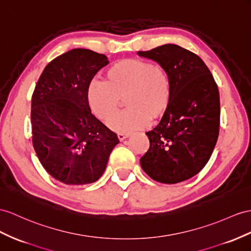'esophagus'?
<instances>
[{
	"mask_svg": "<svg viewBox=\"0 0 251 251\" xmlns=\"http://www.w3.org/2000/svg\"><path fill=\"white\" fill-rule=\"evenodd\" d=\"M128 137H130V133H128V132H120L119 133V139L121 141H123L124 139H126Z\"/></svg>",
	"mask_w": 251,
	"mask_h": 251,
	"instance_id": "34e87169",
	"label": "esophagus"
}]
</instances>
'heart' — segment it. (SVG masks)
I'll return each instance as SVG.
<instances>
[{"label": "heart", "instance_id": "b5f03b06", "mask_svg": "<svg viewBox=\"0 0 251 251\" xmlns=\"http://www.w3.org/2000/svg\"><path fill=\"white\" fill-rule=\"evenodd\" d=\"M173 95L171 74L165 67L142 58L114 62L104 74V81L92 80L87 90L89 106L96 117L107 121L126 96L125 111L109 120L119 132L142 129L150 120H159L168 111Z\"/></svg>", "mask_w": 251, "mask_h": 251}]
</instances>
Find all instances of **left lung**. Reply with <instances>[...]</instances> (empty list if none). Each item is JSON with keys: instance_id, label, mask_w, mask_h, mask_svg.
<instances>
[{"instance_id": "8db88e82", "label": "left lung", "mask_w": 251, "mask_h": 251, "mask_svg": "<svg viewBox=\"0 0 251 251\" xmlns=\"http://www.w3.org/2000/svg\"><path fill=\"white\" fill-rule=\"evenodd\" d=\"M138 54L168 69L173 95L168 111L146 132L150 149L140 159L153 180L178 183L195 176L207 164L220 131V92L201 57L176 44H164Z\"/></svg>"}]
</instances>
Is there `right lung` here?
Listing matches in <instances>:
<instances>
[{"label": "right lung", "instance_id": "add662e5", "mask_svg": "<svg viewBox=\"0 0 251 251\" xmlns=\"http://www.w3.org/2000/svg\"><path fill=\"white\" fill-rule=\"evenodd\" d=\"M109 63L104 54L74 49L44 68L31 96L33 145L49 174L64 184L95 182L120 141L90 109L87 90Z\"/></svg>", "mask_w": 251, "mask_h": 251}]
</instances>
